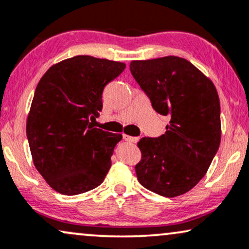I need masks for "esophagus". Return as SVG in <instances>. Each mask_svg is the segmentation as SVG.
Wrapping results in <instances>:
<instances>
[{
  "label": "esophagus",
  "instance_id": "esophagus-1",
  "mask_svg": "<svg viewBox=\"0 0 249 249\" xmlns=\"http://www.w3.org/2000/svg\"><path fill=\"white\" fill-rule=\"evenodd\" d=\"M123 138H124V140H126V142H137L138 140H139V138L138 137H131V136H127V134H123Z\"/></svg>",
  "mask_w": 249,
  "mask_h": 249
}]
</instances>
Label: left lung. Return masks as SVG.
Instances as JSON below:
<instances>
[{"label":"left lung","instance_id":"obj_1","mask_svg":"<svg viewBox=\"0 0 249 249\" xmlns=\"http://www.w3.org/2000/svg\"><path fill=\"white\" fill-rule=\"evenodd\" d=\"M131 73L155 111L170 116L166 132L137 143L139 183L164 197L193 189L204 178L221 139L220 102L213 82L178 56L132 60Z\"/></svg>","mask_w":249,"mask_h":249}]
</instances>
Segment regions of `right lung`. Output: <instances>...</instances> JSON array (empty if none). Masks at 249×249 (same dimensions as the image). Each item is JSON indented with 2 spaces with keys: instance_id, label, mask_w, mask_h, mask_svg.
<instances>
[{
  "instance_id": "1",
  "label": "right lung",
  "mask_w": 249,
  "mask_h": 249,
  "mask_svg": "<svg viewBox=\"0 0 249 249\" xmlns=\"http://www.w3.org/2000/svg\"><path fill=\"white\" fill-rule=\"evenodd\" d=\"M124 62L90 55L62 60L47 70L36 88L26 119L35 167L52 189L79 195L98 187L111 167L122 134L94 127L102 94Z\"/></svg>"
}]
</instances>
